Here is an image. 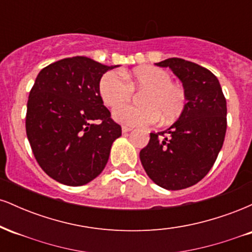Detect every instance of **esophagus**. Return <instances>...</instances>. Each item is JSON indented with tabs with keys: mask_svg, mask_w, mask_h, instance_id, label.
<instances>
[{
	"mask_svg": "<svg viewBox=\"0 0 252 252\" xmlns=\"http://www.w3.org/2000/svg\"><path fill=\"white\" fill-rule=\"evenodd\" d=\"M129 131H131V128H130V126H122V132L123 134H126V132H129Z\"/></svg>",
	"mask_w": 252,
	"mask_h": 252,
	"instance_id": "1",
	"label": "esophagus"
}]
</instances>
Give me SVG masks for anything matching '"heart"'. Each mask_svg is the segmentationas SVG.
<instances>
[{
  "label": "heart",
  "instance_id": "1",
  "mask_svg": "<svg viewBox=\"0 0 252 252\" xmlns=\"http://www.w3.org/2000/svg\"><path fill=\"white\" fill-rule=\"evenodd\" d=\"M134 89L147 90L141 98L143 106L121 105L114 110L117 122L129 126H149L158 122L169 123L178 118L186 106V91L172 83V76L156 66L138 67L131 73L109 71L102 77L99 92L108 106H117L131 98Z\"/></svg>",
  "mask_w": 252,
  "mask_h": 252
}]
</instances>
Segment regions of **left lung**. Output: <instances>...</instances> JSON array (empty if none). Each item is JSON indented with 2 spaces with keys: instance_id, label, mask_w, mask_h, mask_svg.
Wrapping results in <instances>:
<instances>
[{
  "instance_id": "8db88e82",
  "label": "left lung",
  "mask_w": 252,
  "mask_h": 252,
  "mask_svg": "<svg viewBox=\"0 0 252 252\" xmlns=\"http://www.w3.org/2000/svg\"><path fill=\"white\" fill-rule=\"evenodd\" d=\"M156 65L169 67L181 80L187 103L170 128L150 132L140 158L156 185L184 189L200 181L216 162L226 132V99L217 77L198 63L169 58Z\"/></svg>"
}]
</instances>
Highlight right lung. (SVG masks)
I'll return each instance as SVG.
<instances>
[{"label": "right lung", "instance_id": "1", "mask_svg": "<svg viewBox=\"0 0 252 252\" xmlns=\"http://www.w3.org/2000/svg\"><path fill=\"white\" fill-rule=\"evenodd\" d=\"M114 67L73 57L37 74L28 97L26 132L39 166L60 184L82 186L97 178L122 135L99 94L100 78Z\"/></svg>", "mask_w": 252, "mask_h": 252}]
</instances>
